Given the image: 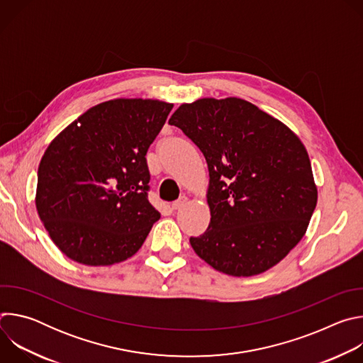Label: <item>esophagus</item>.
Segmentation results:
<instances>
[{
    "label": "esophagus",
    "mask_w": 363,
    "mask_h": 363,
    "mask_svg": "<svg viewBox=\"0 0 363 363\" xmlns=\"http://www.w3.org/2000/svg\"><path fill=\"white\" fill-rule=\"evenodd\" d=\"M186 201H188V198H186L185 195L179 196L177 201H174V202H172V210H181L182 206L186 203Z\"/></svg>",
    "instance_id": "obj_1"
}]
</instances>
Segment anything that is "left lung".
Returning <instances> with one entry per match:
<instances>
[{
  "label": "left lung",
  "instance_id": "obj_1",
  "mask_svg": "<svg viewBox=\"0 0 363 363\" xmlns=\"http://www.w3.org/2000/svg\"><path fill=\"white\" fill-rule=\"evenodd\" d=\"M169 123L199 147L210 171L211 221L189 238L194 251L235 277L276 266L304 235L318 202L300 139L237 97L185 103Z\"/></svg>",
  "mask_w": 363,
  "mask_h": 363
}]
</instances>
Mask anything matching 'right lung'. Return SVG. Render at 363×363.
<instances>
[{"label":"right lung","instance_id":"right-lung-1","mask_svg":"<svg viewBox=\"0 0 363 363\" xmlns=\"http://www.w3.org/2000/svg\"><path fill=\"white\" fill-rule=\"evenodd\" d=\"M174 105L115 99L67 126L44 152L35 206L72 260L111 266L132 257L161 218L147 199L146 152Z\"/></svg>","mask_w":363,"mask_h":363}]
</instances>
